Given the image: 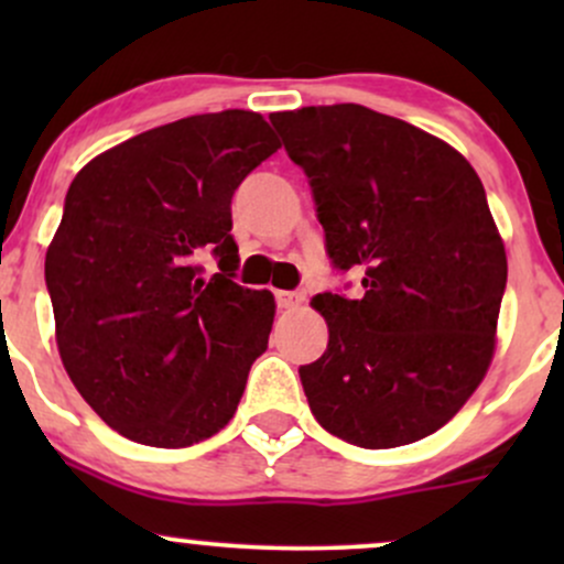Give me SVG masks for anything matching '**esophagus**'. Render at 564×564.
Returning a JSON list of instances; mask_svg holds the SVG:
<instances>
[{"label":"esophagus","instance_id":"34e87169","mask_svg":"<svg viewBox=\"0 0 564 564\" xmlns=\"http://www.w3.org/2000/svg\"><path fill=\"white\" fill-rule=\"evenodd\" d=\"M275 302L281 310H296L304 304V294H300V291H278Z\"/></svg>","mask_w":564,"mask_h":564}]
</instances>
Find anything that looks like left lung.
<instances>
[{
	"label": "left lung",
	"mask_w": 564,
	"mask_h": 564,
	"mask_svg": "<svg viewBox=\"0 0 564 564\" xmlns=\"http://www.w3.org/2000/svg\"><path fill=\"white\" fill-rule=\"evenodd\" d=\"M313 187L336 270L364 296H313L328 347L300 368L318 424L398 448L448 424L496 349L507 251L469 161L424 129L339 102L270 116Z\"/></svg>",
	"instance_id": "8db88e82"
}]
</instances>
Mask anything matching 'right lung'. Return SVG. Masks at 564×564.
I'll use <instances>...</instances> for the list:
<instances>
[{"instance_id":"obj_1","label":"right lung","mask_w":564,"mask_h":564,"mask_svg":"<svg viewBox=\"0 0 564 564\" xmlns=\"http://www.w3.org/2000/svg\"><path fill=\"white\" fill-rule=\"evenodd\" d=\"M281 148L254 111L148 129L89 161L44 260L63 366L111 430L187 448L236 413L275 300L238 286L230 200ZM212 250L220 273L203 278Z\"/></svg>"}]
</instances>
